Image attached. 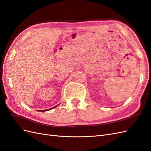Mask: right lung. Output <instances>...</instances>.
<instances>
[{
    "mask_svg": "<svg viewBox=\"0 0 151 151\" xmlns=\"http://www.w3.org/2000/svg\"><path fill=\"white\" fill-rule=\"evenodd\" d=\"M55 106H54L53 108H55ZM46 110H40V111H46Z\"/></svg>",
    "mask_w": 151,
    "mask_h": 151,
    "instance_id": "add662e5",
    "label": "right lung"
}]
</instances>
